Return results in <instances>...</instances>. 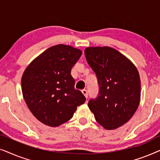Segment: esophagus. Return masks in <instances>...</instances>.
I'll return each mask as SVG.
<instances>
[{
  "label": "esophagus",
  "instance_id": "34e87169",
  "mask_svg": "<svg viewBox=\"0 0 160 160\" xmlns=\"http://www.w3.org/2000/svg\"><path fill=\"white\" fill-rule=\"evenodd\" d=\"M82 92V93L84 94L85 98H88V92H87V90H86V89H83Z\"/></svg>",
  "mask_w": 160,
  "mask_h": 160
}]
</instances>
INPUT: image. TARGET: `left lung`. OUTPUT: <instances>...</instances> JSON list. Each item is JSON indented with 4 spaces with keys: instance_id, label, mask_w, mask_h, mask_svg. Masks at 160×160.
Here are the masks:
<instances>
[{
    "instance_id": "obj_1",
    "label": "left lung",
    "mask_w": 160,
    "mask_h": 160,
    "mask_svg": "<svg viewBox=\"0 0 160 160\" xmlns=\"http://www.w3.org/2000/svg\"><path fill=\"white\" fill-rule=\"evenodd\" d=\"M87 61L98 78V97L88 106L96 121L106 130H113L131 119L141 98L138 71L130 60L111 47H88Z\"/></svg>"
}]
</instances>
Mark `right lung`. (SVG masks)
<instances>
[{"label": "right lung", "instance_id": "right-lung-1", "mask_svg": "<svg viewBox=\"0 0 160 160\" xmlns=\"http://www.w3.org/2000/svg\"><path fill=\"white\" fill-rule=\"evenodd\" d=\"M82 54L71 46H54L35 59L24 72V99L34 117L44 124L60 126L71 119L77 106L86 101L82 92L75 89V80L71 75Z\"/></svg>", "mask_w": 160, "mask_h": 160}]
</instances>
